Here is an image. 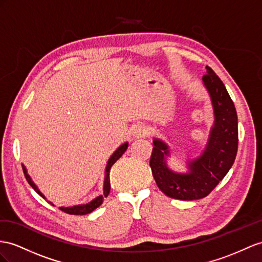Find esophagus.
<instances>
[{"label": "esophagus", "mask_w": 262, "mask_h": 262, "mask_svg": "<svg viewBox=\"0 0 262 262\" xmlns=\"http://www.w3.org/2000/svg\"><path fill=\"white\" fill-rule=\"evenodd\" d=\"M147 132H148V128H147L146 126L142 125V124H138L135 125L132 128V135L134 137H142L144 135H146Z\"/></svg>", "instance_id": "esophagus-1"}]
</instances>
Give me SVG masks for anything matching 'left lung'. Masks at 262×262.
Masks as SVG:
<instances>
[{
    "instance_id": "obj_1",
    "label": "left lung",
    "mask_w": 262,
    "mask_h": 262,
    "mask_svg": "<svg viewBox=\"0 0 262 262\" xmlns=\"http://www.w3.org/2000/svg\"><path fill=\"white\" fill-rule=\"evenodd\" d=\"M203 84L210 96L213 124L201 155L187 159L186 172L169 168V146L154 138L150 168L158 188L166 196L179 200L201 199L209 195L229 171L238 150V117L226 86L209 66H206Z\"/></svg>"
}]
</instances>
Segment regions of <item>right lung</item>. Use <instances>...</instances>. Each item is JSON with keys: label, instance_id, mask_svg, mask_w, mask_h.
I'll use <instances>...</instances> for the list:
<instances>
[{"label": "right lung", "instance_id": "right-lung-1", "mask_svg": "<svg viewBox=\"0 0 262 262\" xmlns=\"http://www.w3.org/2000/svg\"><path fill=\"white\" fill-rule=\"evenodd\" d=\"M127 147H128V143H124L120 145L118 148L113 152V155L110 157L108 162H107V165H106V168H105V178H104V186H103V191L104 193L103 195H99L97 196L96 198H94L92 201H90V203L87 204H83V205H76V206H72V207H59V209H61L62 211L66 212V213H70V214H87V213H91L92 211H94L96 209V208H98L100 205L103 204L104 201V198L108 196V193L111 191V180H110V171H111V168L112 166L115 164L117 160L123 156V154L126 151ZM22 168H23V172H24V176L26 178V180H28V183L31 185V187L33 189H34L39 196L43 197L44 199L45 196L43 195V193L39 191L38 187L35 185V183L33 182L31 176L28 173V170H26V167L24 165H22ZM50 203V201H49ZM51 205H53L52 203H50Z\"/></svg>", "mask_w": 262, "mask_h": 262}]
</instances>
